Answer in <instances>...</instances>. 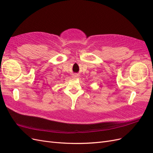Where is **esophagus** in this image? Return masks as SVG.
I'll use <instances>...</instances> for the list:
<instances>
[{"label": "esophagus", "mask_w": 153, "mask_h": 153, "mask_svg": "<svg viewBox=\"0 0 153 153\" xmlns=\"http://www.w3.org/2000/svg\"><path fill=\"white\" fill-rule=\"evenodd\" d=\"M76 76H75V77H76Z\"/></svg>", "instance_id": "34e87169"}]
</instances>
